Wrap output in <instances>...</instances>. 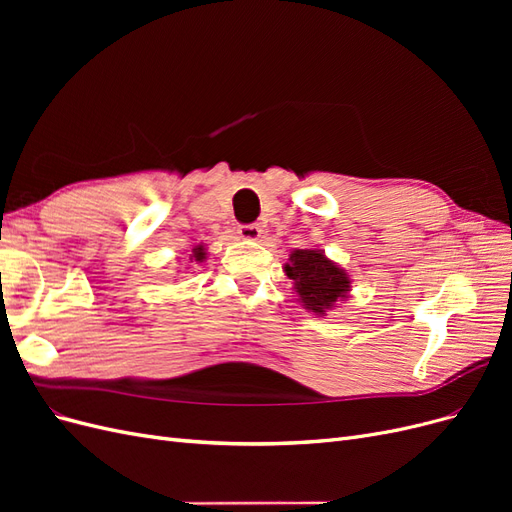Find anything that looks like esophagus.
I'll use <instances>...</instances> for the list:
<instances>
[{
    "instance_id": "obj_1",
    "label": "esophagus",
    "mask_w": 512,
    "mask_h": 512,
    "mask_svg": "<svg viewBox=\"0 0 512 512\" xmlns=\"http://www.w3.org/2000/svg\"><path fill=\"white\" fill-rule=\"evenodd\" d=\"M237 235H239L241 239H245V241H256V239H260L262 230H260L258 224H241V226L237 228Z\"/></svg>"
}]
</instances>
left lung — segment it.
Masks as SVG:
<instances>
[{"instance_id":"left-lung-1","label":"left lung","mask_w":512,"mask_h":512,"mask_svg":"<svg viewBox=\"0 0 512 512\" xmlns=\"http://www.w3.org/2000/svg\"><path fill=\"white\" fill-rule=\"evenodd\" d=\"M288 260L284 271L309 312L324 316L339 299L348 297V273L324 256L322 250H294Z\"/></svg>"}]
</instances>
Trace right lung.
Listing matches in <instances>:
<instances>
[{
  "label": "right lung",
  "instance_id": "1",
  "mask_svg": "<svg viewBox=\"0 0 512 512\" xmlns=\"http://www.w3.org/2000/svg\"><path fill=\"white\" fill-rule=\"evenodd\" d=\"M194 260H196V262H203V260H205V247H203V245L194 247Z\"/></svg>",
  "mask_w": 512,
  "mask_h": 512
}]
</instances>
